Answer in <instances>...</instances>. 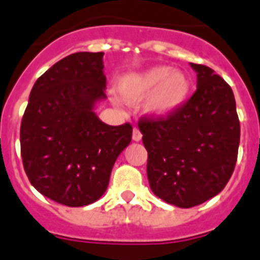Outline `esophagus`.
I'll list each match as a JSON object with an SVG mask.
<instances>
[{"label":"esophagus","instance_id":"obj_1","mask_svg":"<svg viewBox=\"0 0 260 260\" xmlns=\"http://www.w3.org/2000/svg\"><path fill=\"white\" fill-rule=\"evenodd\" d=\"M142 132L138 129V128H134V131H132V139H134L135 142H140L142 140Z\"/></svg>","mask_w":260,"mask_h":260}]
</instances>
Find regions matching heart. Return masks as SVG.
Masks as SVG:
<instances>
[{
  "instance_id": "1",
  "label": "heart",
  "mask_w": 260,
  "mask_h": 260,
  "mask_svg": "<svg viewBox=\"0 0 260 260\" xmlns=\"http://www.w3.org/2000/svg\"><path fill=\"white\" fill-rule=\"evenodd\" d=\"M193 82L183 70H173L167 64H156L142 71L121 75L117 91L124 101L143 102V110L155 120H165L179 112L190 98ZM114 104L118 98L112 95Z\"/></svg>"
}]
</instances>
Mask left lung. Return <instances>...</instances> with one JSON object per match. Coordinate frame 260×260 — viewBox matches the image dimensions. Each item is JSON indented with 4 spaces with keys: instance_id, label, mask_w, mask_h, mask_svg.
I'll use <instances>...</instances> for the list:
<instances>
[{
    "instance_id": "8db88e82",
    "label": "left lung",
    "mask_w": 260,
    "mask_h": 260,
    "mask_svg": "<svg viewBox=\"0 0 260 260\" xmlns=\"http://www.w3.org/2000/svg\"><path fill=\"white\" fill-rule=\"evenodd\" d=\"M190 67L197 73V90L185 106L165 120L139 122L151 190L178 208L200 205L225 187L240 143L231 86L210 67Z\"/></svg>"
}]
</instances>
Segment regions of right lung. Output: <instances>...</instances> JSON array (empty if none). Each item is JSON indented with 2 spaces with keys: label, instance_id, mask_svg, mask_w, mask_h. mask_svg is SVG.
<instances>
[{
  "label": "right lung",
  "instance_id": "right-lung-1",
  "mask_svg": "<svg viewBox=\"0 0 260 260\" xmlns=\"http://www.w3.org/2000/svg\"><path fill=\"white\" fill-rule=\"evenodd\" d=\"M104 52H75L35 82L21 121L24 170L55 202L85 206L101 198L132 126L108 125L94 112L106 98Z\"/></svg>",
  "mask_w": 260,
  "mask_h": 260
}]
</instances>
